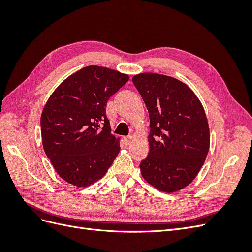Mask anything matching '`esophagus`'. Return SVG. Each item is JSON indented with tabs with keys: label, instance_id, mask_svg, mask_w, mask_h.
Returning a JSON list of instances; mask_svg holds the SVG:
<instances>
[{
	"label": "esophagus",
	"instance_id": "esophagus-1",
	"mask_svg": "<svg viewBox=\"0 0 252 252\" xmlns=\"http://www.w3.org/2000/svg\"><path fill=\"white\" fill-rule=\"evenodd\" d=\"M124 140H125V143H126L127 145H130V144L132 143L133 138H132V136H126V138H125Z\"/></svg>",
	"mask_w": 252,
	"mask_h": 252
}]
</instances>
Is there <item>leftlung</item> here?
Here are the masks:
<instances>
[{
    "mask_svg": "<svg viewBox=\"0 0 252 252\" xmlns=\"http://www.w3.org/2000/svg\"><path fill=\"white\" fill-rule=\"evenodd\" d=\"M132 82L150 119L149 154L141 173L159 191H179L195 179L209 150L203 105L185 83L168 75L144 72Z\"/></svg>",
    "mask_w": 252,
    "mask_h": 252,
    "instance_id": "obj_1",
    "label": "left lung"
}]
</instances>
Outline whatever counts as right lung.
Wrapping results in <instances>:
<instances>
[{
    "label": "right lung",
    "mask_w": 252,
    "mask_h": 252,
    "mask_svg": "<svg viewBox=\"0 0 252 252\" xmlns=\"http://www.w3.org/2000/svg\"><path fill=\"white\" fill-rule=\"evenodd\" d=\"M127 74L91 65L69 75L49 96L41 116L45 154L69 184L87 187L103 178L120 152L106 105Z\"/></svg>",
    "instance_id": "add662e5"
}]
</instances>
